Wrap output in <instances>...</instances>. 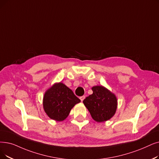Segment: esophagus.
Masks as SVG:
<instances>
[{
  "label": "esophagus",
  "mask_w": 159,
  "mask_h": 159,
  "mask_svg": "<svg viewBox=\"0 0 159 159\" xmlns=\"http://www.w3.org/2000/svg\"><path fill=\"white\" fill-rule=\"evenodd\" d=\"M84 99H85V96H84V95L80 97V101H83V100H84Z\"/></svg>",
  "instance_id": "obj_1"
}]
</instances>
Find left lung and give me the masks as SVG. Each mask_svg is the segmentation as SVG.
<instances>
[{
	"mask_svg": "<svg viewBox=\"0 0 159 159\" xmlns=\"http://www.w3.org/2000/svg\"><path fill=\"white\" fill-rule=\"evenodd\" d=\"M93 93L83 101L92 118L97 122L106 121L116 113L118 101L116 95L102 86L92 88Z\"/></svg>",
	"mask_w": 159,
	"mask_h": 159,
	"instance_id": "obj_1",
	"label": "left lung"
}]
</instances>
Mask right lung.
I'll return each instance as SVG.
<instances>
[{
  "label": "right lung",
  "mask_w": 159,
  "mask_h": 159,
  "mask_svg": "<svg viewBox=\"0 0 159 159\" xmlns=\"http://www.w3.org/2000/svg\"><path fill=\"white\" fill-rule=\"evenodd\" d=\"M80 100L71 89L61 82L55 83L45 92L43 106L47 115L57 121L64 120L71 108Z\"/></svg>",
  "instance_id": "add662e5"
}]
</instances>
